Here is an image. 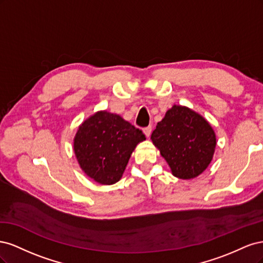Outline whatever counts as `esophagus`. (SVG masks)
<instances>
[{
	"instance_id": "34e87169",
	"label": "esophagus",
	"mask_w": 263,
	"mask_h": 263,
	"mask_svg": "<svg viewBox=\"0 0 263 263\" xmlns=\"http://www.w3.org/2000/svg\"><path fill=\"white\" fill-rule=\"evenodd\" d=\"M151 129H153V127L151 126H148V127H146V128H144V134L146 135V137H150V135H151Z\"/></svg>"
}]
</instances>
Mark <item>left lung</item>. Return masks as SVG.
Instances as JSON below:
<instances>
[{"mask_svg":"<svg viewBox=\"0 0 263 263\" xmlns=\"http://www.w3.org/2000/svg\"><path fill=\"white\" fill-rule=\"evenodd\" d=\"M151 141L173 176L182 180L194 179L208 169L216 148L211 124L195 110L177 104L157 124Z\"/></svg>","mask_w":263,"mask_h":263,"instance_id":"1","label":"left lung"}]
</instances>
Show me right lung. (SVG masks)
<instances>
[{
  "mask_svg": "<svg viewBox=\"0 0 263 263\" xmlns=\"http://www.w3.org/2000/svg\"><path fill=\"white\" fill-rule=\"evenodd\" d=\"M145 135L118 114L98 110L79 126L73 151L87 177L103 185L122 179L129 158Z\"/></svg>",
  "mask_w": 263,
  "mask_h": 263,
  "instance_id": "obj_1",
  "label": "right lung"
}]
</instances>
